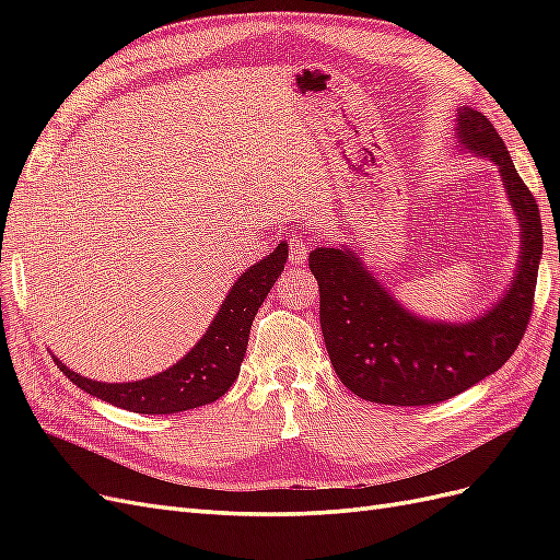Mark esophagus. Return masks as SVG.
Masks as SVG:
<instances>
[{"mask_svg": "<svg viewBox=\"0 0 560 560\" xmlns=\"http://www.w3.org/2000/svg\"><path fill=\"white\" fill-rule=\"evenodd\" d=\"M311 252V241L306 235H292L290 238V261L292 264H303Z\"/></svg>", "mask_w": 560, "mask_h": 560, "instance_id": "34e87169", "label": "esophagus"}]
</instances>
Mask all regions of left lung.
Returning <instances> with one entry per match:
<instances>
[{
  "instance_id": "8db88e82",
  "label": "left lung",
  "mask_w": 560,
  "mask_h": 560,
  "mask_svg": "<svg viewBox=\"0 0 560 560\" xmlns=\"http://www.w3.org/2000/svg\"><path fill=\"white\" fill-rule=\"evenodd\" d=\"M455 138L460 151L498 165L521 231L516 273L479 317L442 322L399 303L358 249L315 247L308 266L319 284L322 336L338 378L362 399L389 406L446 401L495 374L528 327L541 259L537 202L481 112L457 107Z\"/></svg>"
}]
</instances>
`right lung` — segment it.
Masks as SVG:
<instances>
[{
  "label": "right lung",
  "instance_id": "add662e5",
  "mask_svg": "<svg viewBox=\"0 0 560 560\" xmlns=\"http://www.w3.org/2000/svg\"><path fill=\"white\" fill-rule=\"evenodd\" d=\"M287 243L282 241L231 284L226 299L200 341L179 362L156 376L130 383H103L67 369L58 358L56 364L83 393L121 406L132 413L167 416L198 409L217 401L235 383L245 360L252 319L261 308L270 287L287 264Z\"/></svg>",
  "mask_w": 560,
  "mask_h": 560
}]
</instances>
